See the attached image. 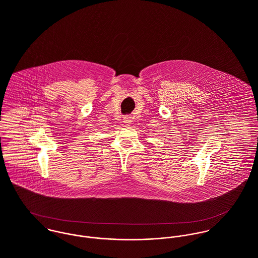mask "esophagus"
I'll return each mask as SVG.
<instances>
[{
  "mask_svg": "<svg viewBox=\"0 0 258 258\" xmlns=\"http://www.w3.org/2000/svg\"><path fill=\"white\" fill-rule=\"evenodd\" d=\"M131 122H132V118L130 116H125L124 117V123L125 124L129 125V124H131Z\"/></svg>",
  "mask_w": 258,
  "mask_h": 258,
  "instance_id": "34e87169",
  "label": "esophagus"
}]
</instances>
